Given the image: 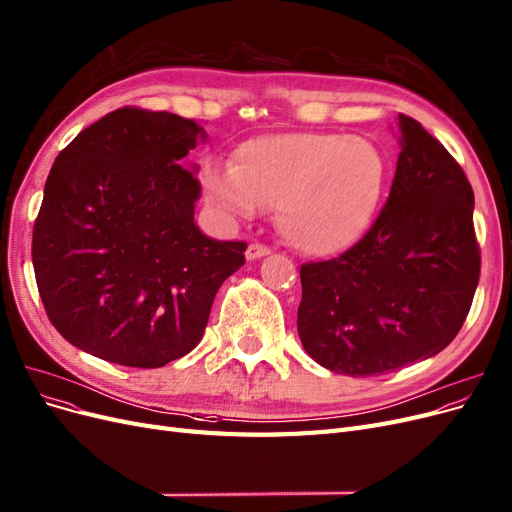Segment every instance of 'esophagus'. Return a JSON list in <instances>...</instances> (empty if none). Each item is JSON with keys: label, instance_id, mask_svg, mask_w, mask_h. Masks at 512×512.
<instances>
[{"label": "esophagus", "instance_id": "esophagus-1", "mask_svg": "<svg viewBox=\"0 0 512 512\" xmlns=\"http://www.w3.org/2000/svg\"><path fill=\"white\" fill-rule=\"evenodd\" d=\"M269 254H271V250L262 243H250L248 250H245V258H248V260H258V258H264Z\"/></svg>", "mask_w": 512, "mask_h": 512}]
</instances>
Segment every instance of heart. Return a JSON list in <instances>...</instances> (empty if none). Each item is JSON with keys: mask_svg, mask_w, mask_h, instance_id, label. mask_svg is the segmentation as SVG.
<instances>
[{"mask_svg": "<svg viewBox=\"0 0 512 512\" xmlns=\"http://www.w3.org/2000/svg\"><path fill=\"white\" fill-rule=\"evenodd\" d=\"M387 184V161L366 137L277 133L243 142L233 165L203 167L207 201L228 218L269 205L277 228L298 252L337 256L368 233Z\"/></svg>", "mask_w": 512, "mask_h": 512, "instance_id": "b5f03b06", "label": "heart"}]
</instances>
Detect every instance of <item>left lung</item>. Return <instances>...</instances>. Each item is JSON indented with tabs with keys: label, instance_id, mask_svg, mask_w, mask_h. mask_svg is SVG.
<instances>
[{
	"label": "left lung",
	"instance_id": "obj_1",
	"mask_svg": "<svg viewBox=\"0 0 512 512\" xmlns=\"http://www.w3.org/2000/svg\"><path fill=\"white\" fill-rule=\"evenodd\" d=\"M390 197L345 254L301 267L298 337L332 373H392L443 351L479 284L474 192L445 146L400 114Z\"/></svg>",
	"mask_w": 512,
	"mask_h": 512
}]
</instances>
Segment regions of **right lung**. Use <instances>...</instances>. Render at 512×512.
<instances>
[{"instance_id":"1","label":"right lung","mask_w":512,"mask_h":512,"mask_svg":"<svg viewBox=\"0 0 512 512\" xmlns=\"http://www.w3.org/2000/svg\"><path fill=\"white\" fill-rule=\"evenodd\" d=\"M195 120L120 108L55 158L33 226V271L48 320L86 354L158 368L203 337L224 279L245 264L243 241L195 224L205 142Z\"/></svg>"}]
</instances>
